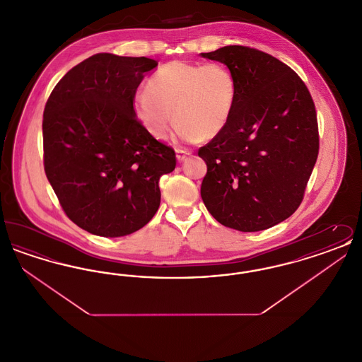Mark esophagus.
Returning a JSON list of instances; mask_svg holds the SVG:
<instances>
[{"label": "esophagus", "mask_w": 362, "mask_h": 362, "mask_svg": "<svg viewBox=\"0 0 362 362\" xmlns=\"http://www.w3.org/2000/svg\"><path fill=\"white\" fill-rule=\"evenodd\" d=\"M189 155H191V152H189V151L177 149V151H176V160H177V161H183V160H186V157Z\"/></svg>", "instance_id": "34e87169"}]
</instances>
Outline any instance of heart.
<instances>
[{
    "label": "heart",
    "mask_w": 362,
    "mask_h": 362,
    "mask_svg": "<svg viewBox=\"0 0 362 362\" xmlns=\"http://www.w3.org/2000/svg\"><path fill=\"white\" fill-rule=\"evenodd\" d=\"M236 78L221 64L171 61L161 65L133 95V112L157 139L177 119L176 136L186 142L216 137L224 130L236 102Z\"/></svg>",
    "instance_id": "1"
}]
</instances>
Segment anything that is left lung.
I'll use <instances>...</instances> for the list:
<instances>
[{
	"instance_id": "1",
	"label": "left lung",
	"mask_w": 362,
	"mask_h": 362,
	"mask_svg": "<svg viewBox=\"0 0 362 362\" xmlns=\"http://www.w3.org/2000/svg\"><path fill=\"white\" fill-rule=\"evenodd\" d=\"M236 78L224 130L198 151L207 173L201 197L220 224L258 232L300 206L319 153L315 104L303 80L270 54L245 46L201 52Z\"/></svg>"
}]
</instances>
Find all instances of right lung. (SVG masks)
Returning <instances> with one entry per match:
<instances>
[{
  "label": "right lung",
  "instance_id": "right-lung-1",
  "mask_svg": "<svg viewBox=\"0 0 362 362\" xmlns=\"http://www.w3.org/2000/svg\"><path fill=\"white\" fill-rule=\"evenodd\" d=\"M157 61L100 52L70 69L43 112L45 171L66 216L86 232L121 238L160 206L173 148L136 118L133 95Z\"/></svg>",
  "mask_w": 362,
  "mask_h": 362
}]
</instances>
